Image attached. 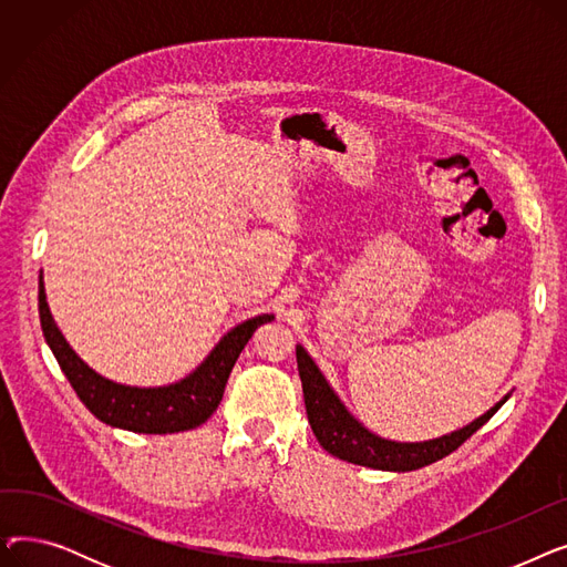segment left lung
Masks as SVG:
<instances>
[{"mask_svg":"<svg viewBox=\"0 0 567 567\" xmlns=\"http://www.w3.org/2000/svg\"><path fill=\"white\" fill-rule=\"evenodd\" d=\"M296 363H299V374L303 383L308 421L317 441L321 443V449L338 460L379 471H415L443 460L445 455L457 451L471 434L478 432L511 398L508 393L489 411H485L481 419H475L473 423L451 434L411 443L391 441L370 432L359 419H355L301 344H296Z\"/></svg>","mask_w":567,"mask_h":567,"instance_id":"left-lung-1","label":"left lung"}]
</instances>
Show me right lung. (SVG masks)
<instances>
[{"label": "right lung", "mask_w": 567, "mask_h": 567, "mask_svg": "<svg viewBox=\"0 0 567 567\" xmlns=\"http://www.w3.org/2000/svg\"><path fill=\"white\" fill-rule=\"evenodd\" d=\"M39 317L45 342L82 404L101 423L140 434L186 432L212 419L223 400L229 372L244 347L261 323L276 319L274 315H257L234 326L190 374L167 385L140 389V385H126L105 379L73 351L48 308L43 271L39 278Z\"/></svg>", "instance_id": "1"}]
</instances>
